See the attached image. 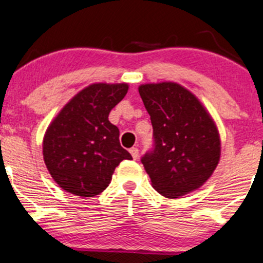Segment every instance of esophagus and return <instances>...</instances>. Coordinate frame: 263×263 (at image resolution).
<instances>
[{"instance_id": "34e87169", "label": "esophagus", "mask_w": 263, "mask_h": 263, "mask_svg": "<svg viewBox=\"0 0 263 263\" xmlns=\"http://www.w3.org/2000/svg\"><path fill=\"white\" fill-rule=\"evenodd\" d=\"M129 153H131L132 158L134 159L138 158V148H136V147H132V148L129 149Z\"/></svg>"}]
</instances>
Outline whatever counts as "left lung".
Returning a JSON list of instances; mask_svg holds the SVG:
<instances>
[{"label": "left lung", "instance_id": "left-lung-1", "mask_svg": "<svg viewBox=\"0 0 263 263\" xmlns=\"http://www.w3.org/2000/svg\"><path fill=\"white\" fill-rule=\"evenodd\" d=\"M153 127V148L141 158L153 188L176 199L200 188L220 159L215 122L197 96L177 83L138 87Z\"/></svg>", "mask_w": 263, "mask_h": 263}]
</instances>
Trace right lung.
Returning <instances> with one entry per match:
<instances>
[{"label":"right lung","mask_w":263,"mask_h":263,"mask_svg":"<svg viewBox=\"0 0 263 263\" xmlns=\"http://www.w3.org/2000/svg\"><path fill=\"white\" fill-rule=\"evenodd\" d=\"M127 84H91L60 110L43 138L50 176L65 192L90 198L111 182L114 171L132 156L120 144L108 114L126 96Z\"/></svg>","instance_id":"1"}]
</instances>
